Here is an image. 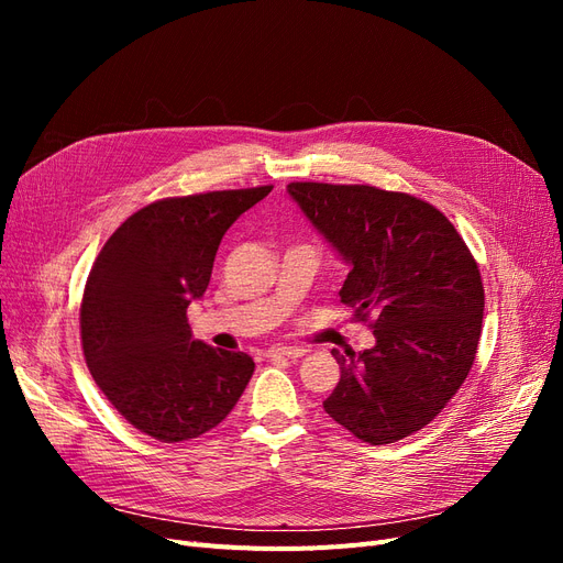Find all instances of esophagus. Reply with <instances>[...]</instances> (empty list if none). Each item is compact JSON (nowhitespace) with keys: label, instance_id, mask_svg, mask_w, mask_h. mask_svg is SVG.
Returning a JSON list of instances; mask_svg holds the SVG:
<instances>
[{"label":"esophagus","instance_id":"obj_1","mask_svg":"<svg viewBox=\"0 0 563 563\" xmlns=\"http://www.w3.org/2000/svg\"><path fill=\"white\" fill-rule=\"evenodd\" d=\"M308 354V350L302 347H288V345H282V347H272L267 352V356H286V360H300V356Z\"/></svg>","mask_w":563,"mask_h":563}]
</instances>
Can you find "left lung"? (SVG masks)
<instances>
[{
	"mask_svg": "<svg viewBox=\"0 0 563 563\" xmlns=\"http://www.w3.org/2000/svg\"><path fill=\"white\" fill-rule=\"evenodd\" d=\"M310 223L350 263L340 300L376 335L360 354L333 350L340 380L323 401L368 444L430 424L465 383L484 319L482 272L451 220L373 185L288 183Z\"/></svg>",
	"mask_w": 563,
	"mask_h": 563,
	"instance_id": "8db88e82",
	"label": "left lung"
}]
</instances>
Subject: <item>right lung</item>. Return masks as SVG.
<instances>
[{"label": "right lung", "mask_w": 563, "mask_h": 563, "mask_svg": "<svg viewBox=\"0 0 563 563\" xmlns=\"http://www.w3.org/2000/svg\"><path fill=\"white\" fill-rule=\"evenodd\" d=\"M272 185L152 201L119 225L79 308L84 360L108 401L164 444L213 430L253 376L246 352L192 340L187 305L211 282L228 228Z\"/></svg>", "instance_id": "1"}]
</instances>
